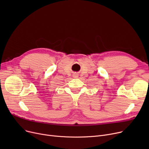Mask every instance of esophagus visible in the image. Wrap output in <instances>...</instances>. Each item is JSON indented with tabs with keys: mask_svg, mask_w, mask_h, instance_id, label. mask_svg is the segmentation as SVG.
Instances as JSON below:
<instances>
[{
	"mask_svg": "<svg viewBox=\"0 0 149 149\" xmlns=\"http://www.w3.org/2000/svg\"><path fill=\"white\" fill-rule=\"evenodd\" d=\"M75 76H76V75H75ZM77 77V76H76V77Z\"/></svg>",
	"mask_w": 149,
	"mask_h": 149,
	"instance_id": "1",
	"label": "esophagus"
}]
</instances>
